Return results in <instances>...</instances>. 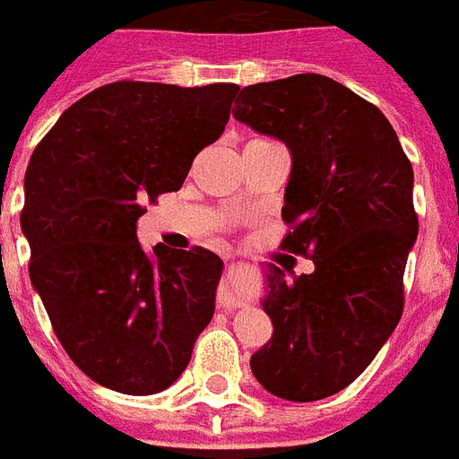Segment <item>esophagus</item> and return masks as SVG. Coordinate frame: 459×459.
<instances>
[{"instance_id": "obj_1", "label": "esophagus", "mask_w": 459, "mask_h": 459, "mask_svg": "<svg viewBox=\"0 0 459 459\" xmlns=\"http://www.w3.org/2000/svg\"><path fill=\"white\" fill-rule=\"evenodd\" d=\"M219 307L221 308H238V307H243V299H240L238 294H233L229 287H221Z\"/></svg>"}]
</instances>
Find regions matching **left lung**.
<instances>
[{
    "label": "left lung",
    "mask_w": 459,
    "mask_h": 459,
    "mask_svg": "<svg viewBox=\"0 0 459 459\" xmlns=\"http://www.w3.org/2000/svg\"><path fill=\"white\" fill-rule=\"evenodd\" d=\"M233 117L290 148L281 250L314 260L291 280L267 264L274 331L250 369L280 399L318 402L352 385L402 318L413 168L385 114L324 74L243 87Z\"/></svg>",
    "instance_id": "obj_1"
}]
</instances>
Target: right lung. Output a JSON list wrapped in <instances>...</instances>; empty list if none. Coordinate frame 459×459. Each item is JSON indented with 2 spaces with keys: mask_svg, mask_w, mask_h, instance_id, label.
Masks as SVG:
<instances>
[{
  "mask_svg": "<svg viewBox=\"0 0 459 459\" xmlns=\"http://www.w3.org/2000/svg\"><path fill=\"white\" fill-rule=\"evenodd\" d=\"M236 91L104 84L65 108L30 155L22 212L30 284L70 359L107 389H168L212 321L221 257L199 246L148 253L135 223L223 134Z\"/></svg>",
  "mask_w": 459,
  "mask_h": 459,
  "instance_id": "right-lung-1",
  "label": "right lung"
}]
</instances>
